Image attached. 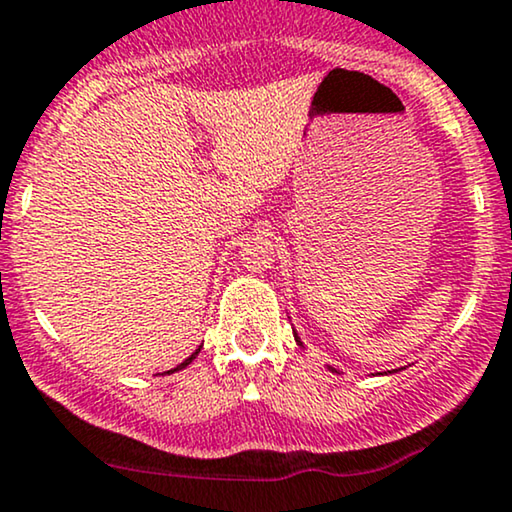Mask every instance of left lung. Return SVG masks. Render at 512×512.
Segmentation results:
<instances>
[{
  "instance_id": "left-lung-1",
  "label": "left lung",
  "mask_w": 512,
  "mask_h": 512,
  "mask_svg": "<svg viewBox=\"0 0 512 512\" xmlns=\"http://www.w3.org/2000/svg\"><path fill=\"white\" fill-rule=\"evenodd\" d=\"M293 333H295V331H293ZM295 340H297V342H300V345H302L300 335H297V333H295ZM326 368H328V371H333V373H340V371H338V368H333V366H326ZM387 373H394V371H387Z\"/></svg>"
}]
</instances>
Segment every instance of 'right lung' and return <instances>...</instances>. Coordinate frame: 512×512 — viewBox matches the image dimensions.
Listing matches in <instances>:
<instances>
[{"instance_id": "right-lung-1", "label": "right lung", "mask_w": 512, "mask_h": 512, "mask_svg": "<svg viewBox=\"0 0 512 512\" xmlns=\"http://www.w3.org/2000/svg\"><path fill=\"white\" fill-rule=\"evenodd\" d=\"M200 347H203V345H200ZM200 347H198V349H196V352H193V354H191V357H189V359H184V361H181V364H179V366H177V368H172V371H167V373H174V371H181V368H186V366H189V364H191V361H193V359H196V357H198V352H200Z\"/></svg>"}]
</instances>
